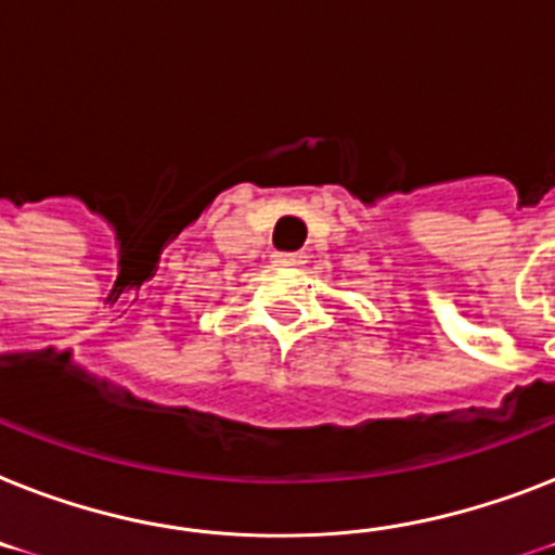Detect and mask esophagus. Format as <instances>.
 <instances>
[{"instance_id": "34e87169", "label": "esophagus", "mask_w": 555, "mask_h": 555, "mask_svg": "<svg viewBox=\"0 0 555 555\" xmlns=\"http://www.w3.org/2000/svg\"><path fill=\"white\" fill-rule=\"evenodd\" d=\"M273 262L285 264V268H296V264H305V254H285V250H276V254H273Z\"/></svg>"}]
</instances>
